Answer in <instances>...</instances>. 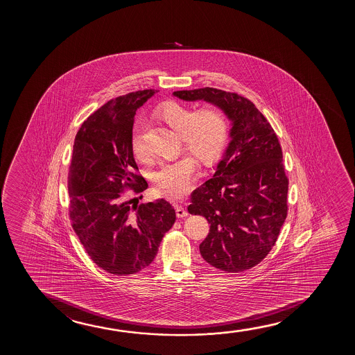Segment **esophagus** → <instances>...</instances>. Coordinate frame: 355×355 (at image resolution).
Segmentation results:
<instances>
[{
  "mask_svg": "<svg viewBox=\"0 0 355 355\" xmlns=\"http://www.w3.org/2000/svg\"><path fill=\"white\" fill-rule=\"evenodd\" d=\"M175 214H177L178 218H183L185 216H188V211L184 209V206L175 205Z\"/></svg>",
  "mask_w": 355,
  "mask_h": 355,
  "instance_id": "obj_1",
  "label": "esophagus"
}]
</instances>
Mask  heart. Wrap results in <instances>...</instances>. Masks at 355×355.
<instances>
[{
    "label": "heart",
    "instance_id": "b5f03b06",
    "mask_svg": "<svg viewBox=\"0 0 355 355\" xmlns=\"http://www.w3.org/2000/svg\"><path fill=\"white\" fill-rule=\"evenodd\" d=\"M156 116L180 135L183 146L202 164L209 165L218 159L227 146L229 119L217 104L195 105L167 102L156 110ZM130 146L135 159L146 162L149 159L144 141V127L137 125L131 132ZM198 175L196 161L185 156L180 160L161 164L154 173L156 188L168 198H180L190 189Z\"/></svg>",
    "mask_w": 355,
    "mask_h": 355
}]
</instances>
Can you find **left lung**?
<instances>
[{"label": "left lung", "mask_w": 355, "mask_h": 355, "mask_svg": "<svg viewBox=\"0 0 355 355\" xmlns=\"http://www.w3.org/2000/svg\"><path fill=\"white\" fill-rule=\"evenodd\" d=\"M173 94L217 104L233 121L223 160L191 193L188 211L209 222V235L200 243L206 262L227 272L248 270L272 251L287 217L282 146L262 112L238 93L204 87Z\"/></svg>", "instance_id": "1"}]
</instances>
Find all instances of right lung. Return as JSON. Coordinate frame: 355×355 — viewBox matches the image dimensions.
Wrapping results in <instances>:
<instances>
[{"label": "right lung", "mask_w": 355, "mask_h": 355, "mask_svg": "<svg viewBox=\"0 0 355 355\" xmlns=\"http://www.w3.org/2000/svg\"><path fill=\"white\" fill-rule=\"evenodd\" d=\"M156 89L110 99L87 117L73 141L69 166V218L89 258L114 275L148 267L175 224L165 199L132 205L127 193L148 188L138 173L130 137L135 115Z\"/></svg>", "instance_id": "add662e5"}]
</instances>
